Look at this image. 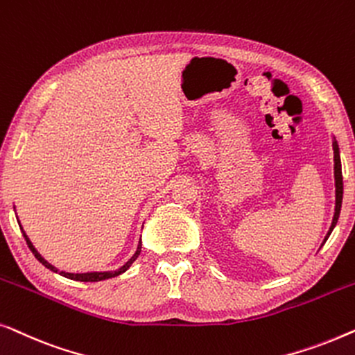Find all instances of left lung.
<instances>
[{
    "instance_id": "left-lung-1",
    "label": "left lung",
    "mask_w": 355,
    "mask_h": 355,
    "mask_svg": "<svg viewBox=\"0 0 355 355\" xmlns=\"http://www.w3.org/2000/svg\"><path fill=\"white\" fill-rule=\"evenodd\" d=\"M334 182H336V207H334V217H333V223L329 227V232L327 234V238L331 234L334 225H336L338 218H339V212H341V204H343V172H341V159H339V151L336 143H334Z\"/></svg>"
}]
</instances>
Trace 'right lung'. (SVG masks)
I'll list each match as a JSON object with an SVG mask.
<instances>
[{"instance_id":"1","label":"right lung","mask_w":355,"mask_h":355,"mask_svg":"<svg viewBox=\"0 0 355 355\" xmlns=\"http://www.w3.org/2000/svg\"><path fill=\"white\" fill-rule=\"evenodd\" d=\"M22 233H24V232H22ZM24 238H26V241H27V244H28L30 251H32V252L35 254V257H37L38 261L42 262L44 267L49 268V270H53V272H58L56 268H54V267L51 266V263H48L46 261H44V259H43L42 256H40V254L37 252V249L33 248V244L30 243V239L27 238V234H26V233H24ZM139 252H141V241H139V244H138V249H137V252L133 254V257L130 259V261L125 263V266L121 267V268H119V270H116V272H93V273H66V272H59V273H61V275H62V277H66V278L77 279V282H101V279H107V278L117 277V275H121V273L125 272L127 268H128L130 266H132L135 259H137V257L139 256Z\"/></svg>"}]
</instances>
